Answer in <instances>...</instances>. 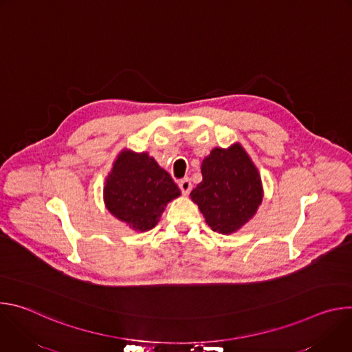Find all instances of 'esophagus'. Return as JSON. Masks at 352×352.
Returning a JSON list of instances; mask_svg holds the SVG:
<instances>
[{"instance_id": "obj_1", "label": "esophagus", "mask_w": 352, "mask_h": 352, "mask_svg": "<svg viewBox=\"0 0 352 352\" xmlns=\"http://www.w3.org/2000/svg\"><path fill=\"white\" fill-rule=\"evenodd\" d=\"M178 186L182 192V195H189V192L192 190V182L189 178H182L179 182H178Z\"/></svg>"}]
</instances>
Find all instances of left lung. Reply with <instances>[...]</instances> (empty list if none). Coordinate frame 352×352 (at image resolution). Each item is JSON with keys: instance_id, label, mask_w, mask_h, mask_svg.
<instances>
[{"instance_id": "8db88e82", "label": "left lung", "mask_w": 352, "mask_h": 352, "mask_svg": "<svg viewBox=\"0 0 352 352\" xmlns=\"http://www.w3.org/2000/svg\"><path fill=\"white\" fill-rule=\"evenodd\" d=\"M202 175L190 197L213 231L235 232L254 217L262 204V181L241 144L213 148L202 163Z\"/></svg>"}]
</instances>
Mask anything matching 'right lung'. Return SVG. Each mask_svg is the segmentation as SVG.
Masks as SVG:
<instances>
[{"instance_id": "add662e5", "label": "right lung", "mask_w": 352, "mask_h": 352, "mask_svg": "<svg viewBox=\"0 0 352 352\" xmlns=\"http://www.w3.org/2000/svg\"><path fill=\"white\" fill-rule=\"evenodd\" d=\"M179 195L177 184L153 157L129 150L118 156L104 185L110 213L139 231L152 230L164 206Z\"/></svg>"}]
</instances>
